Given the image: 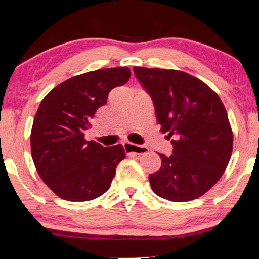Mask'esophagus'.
I'll use <instances>...</instances> for the list:
<instances>
[{"label":"esophagus","instance_id":"obj_1","mask_svg":"<svg viewBox=\"0 0 259 259\" xmlns=\"http://www.w3.org/2000/svg\"><path fill=\"white\" fill-rule=\"evenodd\" d=\"M124 150L126 154H135V155H144L149 151V148L146 146H139V144L132 143V142H124L123 143Z\"/></svg>","mask_w":259,"mask_h":259}]
</instances>
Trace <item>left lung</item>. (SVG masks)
<instances>
[{"mask_svg": "<svg viewBox=\"0 0 259 259\" xmlns=\"http://www.w3.org/2000/svg\"><path fill=\"white\" fill-rule=\"evenodd\" d=\"M150 95L157 123L168 133L173 154L149 175L154 193L174 202L198 199L222 178L232 154L233 134L225 106L213 90L177 70L134 67Z\"/></svg>", "mask_w": 259, "mask_h": 259, "instance_id": "8db88e82", "label": "left lung"}]
</instances>
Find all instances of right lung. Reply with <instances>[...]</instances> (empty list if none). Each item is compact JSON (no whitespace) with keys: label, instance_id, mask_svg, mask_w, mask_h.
Instances as JSON below:
<instances>
[{"label":"right lung","instance_id":"obj_1","mask_svg":"<svg viewBox=\"0 0 259 259\" xmlns=\"http://www.w3.org/2000/svg\"><path fill=\"white\" fill-rule=\"evenodd\" d=\"M127 67L103 68L67 79L40 103L30 133L37 174L59 198L89 201L108 191L116 168L125 158L122 144L103 147L86 141L98 108L113 88L126 84Z\"/></svg>","mask_w":259,"mask_h":259}]
</instances>
